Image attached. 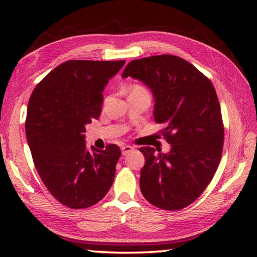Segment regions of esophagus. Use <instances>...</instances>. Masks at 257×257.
<instances>
[{
  "label": "esophagus",
  "mask_w": 257,
  "mask_h": 257,
  "mask_svg": "<svg viewBox=\"0 0 257 257\" xmlns=\"http://www.w3.org/2000/svg\"><path fill=\"white\" fill-rule=\"evenodd\" d=\"M133 150H134V147L130 146V145H124V146L121 147V152H122V155H127Z\"/></svg>",
  "instance_id": "esophagus-1"
}]
</instances>
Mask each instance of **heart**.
Listing matches in <instances>:
<instances>
[{
  "mask_svg": "<svg viewBox=\"0 0 257 257\" xmlns=\"http://www.w3.org/2000/svg\"><path fill=\"white\" fill-rule=\"evenodd\" d=\"M133 89H144V88H143L142 86H138V85H136V86H134V87H133Z\"/></svg>",
  "mask_w": 257,
  "mask_h": 257,
  "instance_id": "b5f03b06",
  "label": "heart"
}]
</instances>
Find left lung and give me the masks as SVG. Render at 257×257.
<instances>
[{"mask_svg":"<svg viewBox=\"0 0 257 257\" xmlns=\"http://www.w3.org/2000/svg\"><path fill=\"white\" fill-rule=\"evenodd\" d=\"M123 78L133 77L150 87L154 119L164 124L162 135L171 150L145 146L141 171L143 196L154 206L181 210L201 196L219 167L224 128L214 86L188 61L171 54L134 60Z\"/></svg>","mask_w":257,"mask_h":257,"instance_id":"8db88e82","label":"left lung"}]
</instances>
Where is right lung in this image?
I'll list each match as a JSON object with an SVG mask.
<instances>
[{
	"label": "right lung",
	"instance_id": "obj_1",
	"mask_svg": "<svg viewBox=\"0 0 257 257\" xmlns=\"http://www.w3.org/2000/svg\"><path fill=\"white\" fill-rule=\"evenodd\" d=\"M125 61L70 60L53 69L33 90L26 137L50 193L70 208L93 206L110 190L119 146L86 149L85 125L102 111L103 89Z\"/></svg>",
	"mask_w": 257,
	"mask_h": 257
}]
</instances>
